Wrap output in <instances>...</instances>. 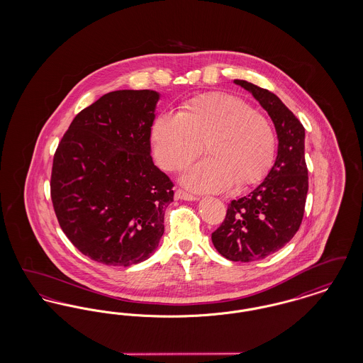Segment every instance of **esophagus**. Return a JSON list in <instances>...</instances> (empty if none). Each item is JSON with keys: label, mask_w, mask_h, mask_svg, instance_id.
I'll return each mask as SVG.
<instances>
[{"label": "esophagus", "mask_w": 363, "mask_h": 363, "mask_svg": "<svg viewBox=\"0 0 363 363\" xmlns=\"http://www.w3.org/2000/svg\"><path fill=\"white\" fill-rule=\"evenodd\" d=\"M175 199H177V200H186V201H196V200H199L197 196L190 194L188 191H185V190L182 189L175 190Z\"/></svg>", "instance_id": "34e87169"}]
</instances>
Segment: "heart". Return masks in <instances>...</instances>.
Listing matches in <instances>:
<instances>
[{"mask_svg": "<svg viewBox=\"0 0 363 363\" xmlns=\"http://www.w3.org/2000/svg\"><path fill=\"white\" fill-rule=\"evenodd\" d=\"M157 163L170 172L185 169L203 152L209 157L190 167L182 182L196 191H222L234 182L245 188L259 182L275 155L269 121L250 104L223 92L194 96L178 114H157L151 129Z\"/></svg>", "mask_w": 363, "mask_h": 363, "instance_id": "b5f03b06", "label": "heart"}]
</instances>
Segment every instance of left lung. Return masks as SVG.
<instances>
[{
	"mask_svg": "<svg viewBox=\"0 0 363 363\" xmlns=\"http://www.w3.org/2000/svg\"><path fill=\"white\" fill-rule=\"evenodd\" d=\"M277 129V155L265 179L249 194L233 200L225 220L212 233L216 250L231 261L265 259L291 241L302 223L309 188L305 128L275 94L245 80Z\"/></svg>",
	"mask_w": 363,
	"mask_h": 363,
	"instance_id": "1",
	"label": "left lung"
}]
</instances>
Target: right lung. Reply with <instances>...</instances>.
<instances>
[{
    "label": "right lung",
    "mask_w": 363,
    "mask_h": 363,
    "mask_svg": "<svg viewBox=\"0 0 363 363\" xmlns=\"http://www.w3.org/2000/svg\"><path fill=\"white\" fill-rule=\"evenodd\" d=\"M160 95L121 89L70 123L52 159V207L69 241L94 261L129 267L148 259L164 233L173 182L151 156Z\"/></svg>",
    "instance_id": "add662e5"
}]
</instances>
